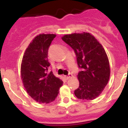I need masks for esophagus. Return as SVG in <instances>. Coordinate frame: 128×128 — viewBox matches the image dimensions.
<instances>
[{
    "instance_id": "34e87169",
    "label": "esophagus",
    "mask_w": 128,
    "mask_h": 128,
    "mask_svg": "<svg viewBox=\"0 0 128 128\" xmlns=\"http://www.w3.org/2000/svg\"><path fill=\"white\" fill-rule=\"evenodd\" d=\"M71 77H72V74H69L68 76H64V78H66V80H68V79L71 78Z\"/></svg>"
}]
</instances>
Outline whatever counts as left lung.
Returning <instances> with one entry per match:
<instances>
[{
	"mask_svg": "<svg viewBox=\"0 0 128 128\" xmlns=\"http://www.w3.org/2000/svg\"><path fill=\"white\" fill-rule=\"evenodd\" d=\"M62 40L74 50L78 67L79 88L74 94L78 99L92 100L102 92L110 75L109 60L103 46L90 33L64 35Z\"/></svg>",
	"mask_w": 128,
	"mask_h": 128,
	"instance_id": "8db88e82",
	"label": "left lung"
}]
</instances>
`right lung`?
Instances as JSON below:
<instances>
[{
    "mask_svg": "<svg viewBox=\"0 0 128 128\" xmlns=\"http://www.w3.org/2000/svg\"><path fill=\"white\" fill-rule=\"evenodd\" d=\"M53 34L38 35L25 51L21 64V78L25 89L32 99L48 104L56 99L63 82L48 72V48L56 37Z\"/></svg>",
    "mask_w": 128,
    "mask_h": 128,
    "instance_id": "right-lung-1",
    "label": "right lung"
}]
</instances>
